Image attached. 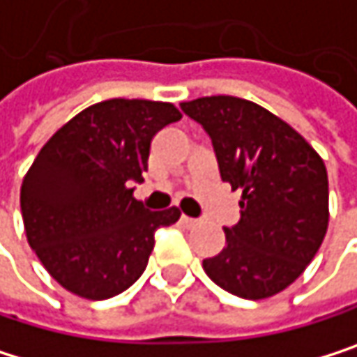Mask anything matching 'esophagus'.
Returning a JSON list of instances; mask_svg holds the SVG:
<instances>
[{
	"mask_svg": "<svg viewBox=\"0 0 357 357\" xmlns=\"http://www.w3.org/2000/svg\"><path fill=\"white\" fill-rule=\"evenodd\" d=\"M181 220L185 222V225H187V227H195V225H197V222H199L197 218H193V216H187V214H183V216H181Z\"/></svg>",
	"mask_w": 357,
	"mask_h": 357,
	"instance_id": "obj_1",
	"label": "esophagus"
}]
</instances>
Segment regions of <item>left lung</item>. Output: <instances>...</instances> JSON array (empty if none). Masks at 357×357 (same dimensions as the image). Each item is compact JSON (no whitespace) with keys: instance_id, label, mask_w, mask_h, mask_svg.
Masks as SVG:
<instances>
[{"instance_id":"left-lung-1","label":"left lung","mask_w":357,"mask_h":357,"mask_svg":"<svg viewBox=\"0 0 357 357\" xmlns=\"http://www.w3.org/2000/svg\"><path fill=\"white\" fill-rule=\"evenodd\" d=\"M212 141L220 178L242 189L240 220L225 248L204 259L208 278L259 301L288 288L316 257L328 229V174L294 128L257 102L204 96L181 102Z\"/></svg>"}]
</instances>
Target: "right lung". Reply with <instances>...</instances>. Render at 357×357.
I'll use <instances>...</instances> for the list:
<instances>
[{
	"mask_svg": "<svg viewBox=\"0 0 357 357\" xmlns=\"http://www.w3.org/2000/svg\"><path fill=\"white\" fill-rule=\"evenodd\" d=\"M181 119L170 102L111 98L96 102L41 147L22 178L20 210L29 246L69 292L102 301L135 284L155 231L181 210L151 212L132 197L158 132Z\"/></svg>",
	"mask_w": 357,
	"mask_h": 357,
	"instance_id": "1",
	"label": "right lung"
}]
</instances>
